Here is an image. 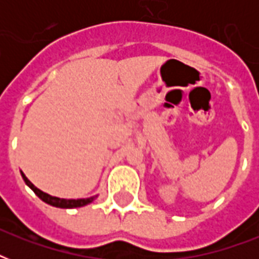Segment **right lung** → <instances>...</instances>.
I'll return each mask as SVG.
<instances>
[{
  "mask_svg": "<svg viewBox=\"0 0 259 259\" xmlns=\"http://www.w3.org/2000/svg\"><path fill=\"white\" fill-rule=\"evenodd\" d=\"M21 176L25 181V184L29 187L32 191H33L36 195H37L42 201H46L47 204H51L54 205V207H59V208H78V207H83V205H87L90 204L91 201H94V199L97 196H91V197H87V199H60V197H56V196H51L48 193L42 192L37 187H34L29 180H28V177L21 172Z\"/></svg>",
  "mask_w": 259,
  "mask_h": 259,
  "instance_id": "add662e5",
  "label": "right lung"
}]
</instances>
